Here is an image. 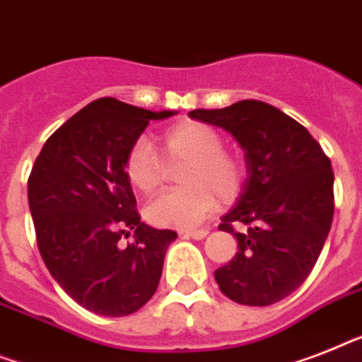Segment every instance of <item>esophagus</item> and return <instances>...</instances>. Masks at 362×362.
Here are the masks:
<instances>
[{
  "label": "esophagus",
  "instance_id": "obj_1",
  "mask_svg": "<svg viewBox=\"0 0 362 362\" xmlns=\"http://www.w3.org/2000/svg\"><path fill=\"white\" fill-rule=\"evenodd\" d=\"M181 235L188 238H194V240H202V238L207 237L209 231L207 229H194V231H181Z\"/></svg>",
  "mask_w": 362,
  "mask_h": 362
}]
</instances>
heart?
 <instances>
[{"label":"heart","mask_w":362,"mask_h":362,"mask_svg":"<svg viewBox=\"0 0 362 362\" xmlns=\"http://www.w3.org/2000/svg\"><path fill=\"white\" fill-rule=\"evenodd\" d=\"M164 160L183 164L175 190H166L146 207L149 223L159 228L187 229L207 218L216 202L229 203L242 192L246 168L237 155L226 151V140L214 127L187 122L170 129L159 144ZM125 177L134 190L151 194L164 177V163L148 140L131 146L124 163Z\"/></svg>","instance_id":"heart-1"}]
</instances>
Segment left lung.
I'll return each instance as SVG.
<instances>
[{
	"label": "left lung",
	"mask_w": 362,
	"mask_h": 362,
	"mask_svg": "<svg viewBox=\"0 0 362 362\" xmlns=\"http://www.w3.org/2000/svg\"><path fill=\"white\" fill-rule=\"evenodd\" d=\"M190 118L229 131L244 149L247 177L237 205L218 228L238 252L214 279L229 300L252 307L281 301L305 281L333 222L329 157L301 124L264 101L196 109ZM246 225V233L232 229Z\"/></svg>",
	"instance_id": "left-lung-1"
}]
</instances>
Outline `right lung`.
<instances>
[{
	"mask_svg": "<svg viewBox=\"0 0 362 362\" xmlns=\"http://www.w3.org/2000/svg\"><path fill=\"white\" fill-rule=\"evenodd\" d=\"M174 110L140 109L100 98L46 140L27 181V198L47 270L68 296L101 316L146 305L177 233L140 222L124 163L149 120ZM135 242L122 248V234Z\"/></svg>",
	"mask_w": 362,
	"mask_h": 362,
	"instance_id": "1",
	"label": "right lung"
}]
</instances>
